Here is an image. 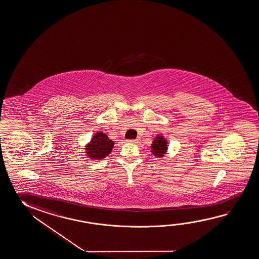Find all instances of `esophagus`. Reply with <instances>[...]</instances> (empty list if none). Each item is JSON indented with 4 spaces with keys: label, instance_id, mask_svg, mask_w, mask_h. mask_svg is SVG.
Listing matches in <instances>:
<instances>
[{
    "label": "esophagus",
    "instance_id": "34e87169",
    "mask_svg": "<svg viewBox=\"0 0 259 259\" xmlns=\"http://www.w3.org/2000/svg\"><path fill=\"white\" fill-rule=\"evenodd\" d=\"M139 140H138V139L137 140H127V143H138Z\"/></svg>",
    "mask_w": 259,
    "mask_h": 259
}]
</instances>
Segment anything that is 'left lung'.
I'll return each mask as SVG.
<instances>
[{
	"instance_id": "left-lung-1",
	"label": "left lung",
	"mask_w": 259,
	"mask_h": 259,
	"mask_svg": "<svg viewBox=\"0 0 259 259\" xmlns=\"http://www.w3.org/2000/svg\"><path fill=\"white\" fill-rule=\"evenodd\" d=\"M151 153L154 156L158 158H161L167 152L168 148V143L167 140L162 134H158L156 136V138L153 140L151 144Z\"/></svg>"
}]
</instances>
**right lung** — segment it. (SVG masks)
I'll return each mask as SVG.
<instances>
[{
	"instance_id": "obj_1",
	"label": "right lung",
	"mask_w": 259,
	"mask_h": 259,
	"mask_svg": "<svg viewBox=\"0 0 259 259\" xmlns=\"http://www.w3.org/2000/svg\"><path fill=\"white\" fill-rule=\"evenodd\" d=\"M114 147V141L103 132H95L90 141L84 146L87 157L94 160H101L111 154Z\"/></svg>"
}]
</instances>
